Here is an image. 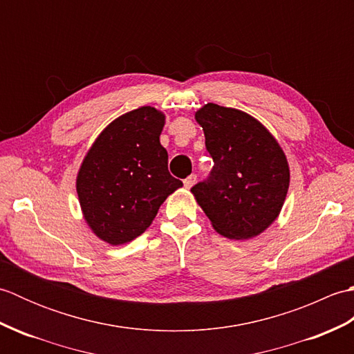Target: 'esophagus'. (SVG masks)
Listing matches in <instances>:
<instances>
[{
	"label": "esophagus",
	"mask_w": 354,
	"mask_h": 354,
	"mask_svg": "<svg viewBox=\"0 0 354 354\" xmlns=\"http://www.w3.org/2000/svg\"><path fill=\"white\" fill-rule=\"evenodd\" d=\"M194 184H196V175H190L187 179H184V187L187 190H190Z\"/></svg>",
	"instance_id": "esophagus-1"
}]
</instances>
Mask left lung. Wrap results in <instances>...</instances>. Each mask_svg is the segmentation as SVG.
<instances>
[{"instance_id":"1","label":"left lung","mask_w":354,"mask_h":354,"mask_svg":"<svg viewBox=\"0 0 354 354\" xmlns=\"http://www.w3.org/2000/svg\"><path fill=\"white\" fill-rule=\"evenodd\" d=\"M214 165L192 189L221 236L248 240L261 234L280 214L290 170L281 146L257 118L207 103L194 112Z\"/></svg>"}]
</instances>
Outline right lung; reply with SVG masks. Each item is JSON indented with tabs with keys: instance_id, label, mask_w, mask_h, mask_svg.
<instances>
[{
	"instance_id": "add662e5",
	"label": "right lung",
	"mask_w": 354,
	"mask_h": 354,
	"mask_svg": "<svg viewBox=\"0 0 354 354\" xmlns=\"http://www.w3.org/2000/svg\"><path fill=\"white\" fill-rule=\"evenodd\" d=\"M165 115L141 106L111 122L89 147L76 179L79 204L94 234L112 246L141 236L167 196L183 187L160 142Z\"/></svg>"
}]
</instances>
